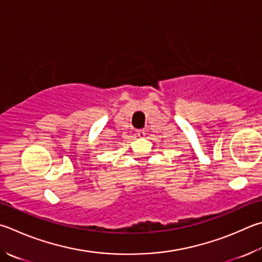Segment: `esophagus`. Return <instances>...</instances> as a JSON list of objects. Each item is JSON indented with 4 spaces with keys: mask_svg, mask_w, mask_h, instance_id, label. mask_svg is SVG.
Listing matches in <instances>:
<instances>
[{
    "mask_svg": "<svg viewBox=\"0 0 262 262\" xmlns=\"http://www.w3.org/2000/svg\"><path fill=\"white\" fill-rule=\"evenodd\" d=\"M137 136H139V137H144L145 136V132L143 129L137 130Z\"/></svg>",
    "mask_w": 262,
    "mask_h": 262,
    "instance_id": "34e87169",
    "label": "esophagus"
}]
</instances>
